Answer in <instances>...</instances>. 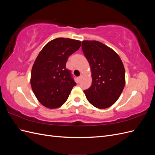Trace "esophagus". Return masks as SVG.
I'll list each match as a JSON object with an SVG mask.
<instances>
[{"label": "esophagus", "instance_id": "obj_1", "mask_svg": "<svg viewBox=\"0 0 155 155\" xmlns=\"http://www.w3.org/2000/svg\"><path fill=\"white\" fill-rule=\"evenodd\" d=\"M82 77H83L82 75H80V76H79L78 77V80H79V81H81V79Z\"/></svg>", "mask_w": 155, "mask_h": 155}]
</instances>
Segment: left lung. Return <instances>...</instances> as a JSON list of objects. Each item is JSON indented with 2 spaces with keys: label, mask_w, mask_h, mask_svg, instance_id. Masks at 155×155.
Segmentation results:
<instances>
[{
  "label": "left lung",
  "mask_w": 155,
  "mask_h": 155,
  "mask_svg": "<svg viewBox=\"0 0 155 155\" xmlns=\"http://www.w3.org/2000/svg\"><path fill=\"white\" fill-rule=\"evenodd\" d=\"M83 52L90 64L92 82L83 92L98 109H106L118 100L125 83L122 61L115 51L100 42L83 41Z\"/></svg>",
  "instance_id": "obj_1"
}]
</instances>
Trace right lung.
<instances>
[{
  "instance_id": "add662e5",
  "label": "right lung",
  "mask_w": 155,
  "mask_h": 155,
  "mask_svg": "<svg viewBox=\"0 0 155 155\" xmlns=\"http://www.w3.org/2000/svg\"><path fill=\"white\" fill-rule=\"evenodd\" d=\"M80 46L81 41L61 37L46 44L37 57L30 83L37 99L45 107L55 109L67 100L76 83L66 63Z\"/></svg>"
}]
</instances>
